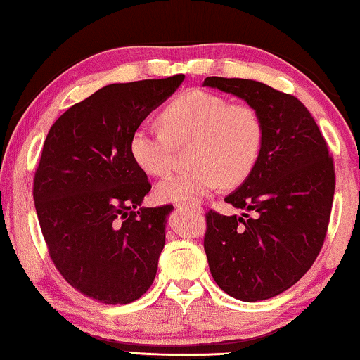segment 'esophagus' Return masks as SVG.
Masks as SVG:
<instances>
[{"mask_svg": "<svg viewBox=\"0 0 360 360\" xmlns=\"http://www.w3.org/2000/svg\"><path fill=\"white\" fill-rule=\"evenodd\" d=\"M180 206H186V208H191V210H195V211H198V213H201V206H198V205H188V203H181Z\"/></svg>", "mask_w": 360, "mask_h": 360, "instance_id": "obj_1", "label": "esophagus"}]
</instances>
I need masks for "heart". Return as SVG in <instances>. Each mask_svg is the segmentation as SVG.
Returning <instances> with one entry per match:
<instances>
[{"label": "heart", "mask_w": 360, "mask_h": 360, "mask_svg": "<svg viewBox=\"0 0 360 360\" xmlns=\"http://www.w3.org/2000/svg\"><path fill=\"white\" fill-rule=\"evenodd\" d=\"M162 129L137 126L129 139L136 165L150 176H162L174 165L175 146L190 142L193 167L172 174L157 185V198L190 203L218 188L248 179L262 149L264 127L254 108L229 103L205 90H190L160 111Z\"/></svg>", "instance_id": "obj_1"}]
</instances>
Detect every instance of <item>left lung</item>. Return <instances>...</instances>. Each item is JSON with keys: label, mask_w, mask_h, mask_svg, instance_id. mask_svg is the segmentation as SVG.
I'll return each instance as SVG.
<instances>
[{"label": "left lung", "mask_w": 360, "mask_h": 360, "mask_svg": "<svg viewBox=\"0 0 360 360\" xmlns=\"http://www.w3.org/2000/svg\"><path fill=\"white\" fill-rule=\"evenodd\" d=\"M203 86L243 98L264 127L257 164L226 203L254 216L206 213L205 252L218 287L240 302L277 297L308 272L331 214L333 157L297 98L245 78H205Z\"/></svg>", "instance_id": "1"}]
</instances>
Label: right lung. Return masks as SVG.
Listing matches in <instances>:
<instances>
[{
  "instance_id": "right-lung-1",
  "label": "right lung",
  "mask_w": 360,
  "mask_h": 360,
  "mask_svg": "<svg viewBox=\"0 0 360 360\" xmlns=\"http://www.w3.org/2000/svg\"><path fill=\"white\" fill-rule=\"evenodd\" d=\"M184 78L103 86L68 108L44 141L32 195L49 255L73 288L101 303L134 302L155 278L174 206H141L150 184L129 139Z\"/></svg>"
}]
</instances>
